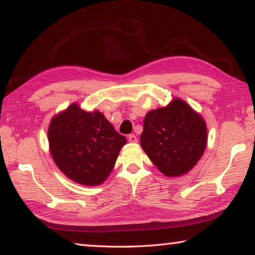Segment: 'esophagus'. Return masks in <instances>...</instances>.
Returning <instances> with one entry per match:
<instances>
[{
  "label": "esophagus",
  "instance_id": "esophagus-1",
  "mask_svg": "<svg viewBox=\"0 0 255 255\" xmlns=\"http://www.w3.org/2000/svg\"><path fill=\"white\" fill-rule=\"evenodd\" d=\"M128 140L130 141V143H136L137 141V137L133 135V133H131V135L128 136Z\"/></svg>",
  "mask_w": 255,
  "mask_h": 255
}]
</instances>
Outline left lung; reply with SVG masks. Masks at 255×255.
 I'll use <instances>...</instances> for the list:
<instances>
[{"mask_svg": "<svg viewBox=\"0 0 255 255\" xmlns=\"http://www.w3.org/2000/svg\"><path fill=\"white\" fill-rule=\"evenodd\" d=\"M140 145L163 174L180 176L192 169L207 146L201 116L181 99L147 112Z\"/></svg>", "mask_w": 255, "mask_h": 255, "instance_id": "8db88e82", "label": "left lung"}]
</instances>
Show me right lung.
<instances>
[{"label": "right lung", "instance_id": "add662e5", "mask_svg": "<svg viewBox=\"0 0 255 255\" xmlns=\"http://www.w3.org/2000/svg\"><path fill=\"white\" fill-rule=\"evenodd\" d=\"M48 140L58 169L83 185L105 182L127 143L100 111H84L76 103L51 119Z\"/></svg>", "mask_w": 255, "mask_h": 255}]
</instances>
